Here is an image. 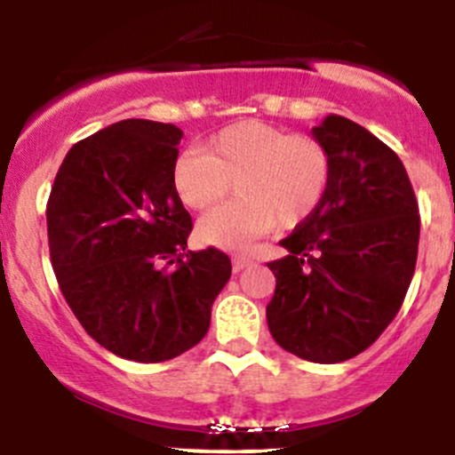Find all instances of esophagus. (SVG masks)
Wrapping results in <instances>:
<instances>
[{"instance_id": "obj_1", "label": "esophagus", "mask_w": 455, "mask_h": 455, "mask_svg": "<svg viewBox=\"0 0 455 455\" xmlns=\"http://www.w3.org/2000/svg\"><path fill=\"white\" fill-rule=\"evenodd\" d=\"M251 264H253V261H251L249 257H240V255L233 257V270H235V273H240V270L249 268Z\"/></svg>"}]
</instances>
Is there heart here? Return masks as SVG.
Returning a JSON list of instances; mask_svg holds the SVG:
<instances>
[{"instance_id":"heart-1","label":"heart","mask_w":455,"mask_h":455,"mask_svg":"<svg viewBox=\"0 0 455 455\" xmlns=\"http://www.w3.org/2000/svg\"><path fill=\"white\" fill-rule=\"evenodd\" d=\"M330 178L323 142L261 121L224 127L172 167L173 191L191 211L218 204L235 182L237 198L198 222L200 240L227 251L249 249L275 227H299L323 202Z\"/></svg>"}]
</instances>
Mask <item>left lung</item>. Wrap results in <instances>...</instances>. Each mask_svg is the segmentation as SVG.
Returning <instances> with one entry per match:
<instances>
[{
	"label": "left lung",
	"mask_w": 455,
	"mask_h": 455,
	"mask_svg": "<svg viewBox=\"0 0 455 455\" xmlns=\"http://www.w3.org/2000/svg\"><path fill=\"white\" fill-rule=\"evenodd\" d=\"M332 158L319 209L279 244L268 330L291 355L341 363L361 355L401 310L419 255V202L401 158L350 118L313 127Z\"/></svg>",
	"instance_id": "left-lung-1"
}]
</instances>
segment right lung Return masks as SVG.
<instances>
[{
  "instance_id": "right-lung-1",
  "label": "right lung",
  "mask_w": 455,
  "mask_h": 455,
  "mask_svg": "<svg viewBox=\"0 0 455 455\" xmlns=\"http://www.w3.org/2000/svg\"><path fill=\"white\" fill-rule=\"evenodd\" d=\"M180 127L127 118L79 140L50 191L59 288L105 350L160 363L198 346L231 277L222 251H187L191 215L172 185Z\"/></svg>"
}]
</instances>
